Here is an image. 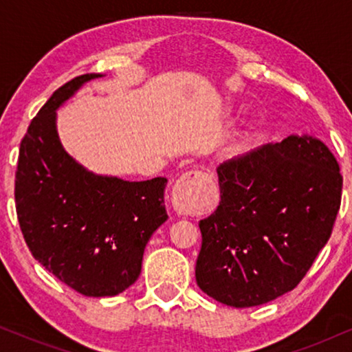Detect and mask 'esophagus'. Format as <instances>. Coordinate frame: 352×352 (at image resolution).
Returning <instances> with one entry per match:
<instances>
[{
	"label": "esophagus",
	"instance_id": "esophagus-1",
	"mask_svg": "<svg viewBox=\"0 0 352 352\" xmlns=\"http://www.w3.org/2000/svg\"><path fill=\"white\" fill-rule=\"evenodd\" d=\"M211 184V176L204 171L184 173L173 187L171 201L181 214H192L199 211L206 189Z\"/></svg>",
	"mask_w": 352,
	"mask_h": 352
}]
</instances>
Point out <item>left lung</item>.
<instances>
[{
	"instance_id": "8db88e82",
	"label": "left lung",
	"mask_w": 352,
	"mask_h": 352,
	"mask_svg": "<svg viewBox=\"0 0 352 352\" xmlns=\"http://www.w3.org/2000/svg\"><path fill=\"white\" fill-rule=\"evenodd\" d=\"M221 201L199 223L197 285L252 307L290 292L329 242L343 176L319 139L288 136L218 166Z\"/></svg>"
}]
</instances>
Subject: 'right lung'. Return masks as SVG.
Here are the masks:
<instances>
[{"instance_id": "add662e5", "label": "right lung", "mask_w": 352, "mask_h": 352, "mask_svg": "<svg viewBox=\"0 0 352 352\" xmlns=\"http://www.w3.org/2000/svg\"><path fill=\"white\" fill-rule=\"evenodd\" d=\"M56 89L32 120L19 151L17 219L33 258L85 296H115L138 280L144 248L168 219L166 177L129 182L85 170L64 151L56 110L86 81Z\"/></svg>"}]
</instances>
